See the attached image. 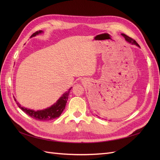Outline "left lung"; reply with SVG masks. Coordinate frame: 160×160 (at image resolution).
<instances>
[{"label":"left lung","instance_id":"obj_1","mask_svg":"<svg viewBox=\"0 0 160 160\" xmlns=\"http://www.w3.org/2000/svg\"><path fill=\"white\" fill-rule=\"evenodd\" d=\"M122 35L125 37V39L128 42H130V43H132V44H133V45H137V46L139 47V45L138 44V42H137L136 41H135L134 39H133L132 38H131V37H128V35H125V34H122Z\"/></svg>","mask_w":160,"mask_h":160}]
</instances>
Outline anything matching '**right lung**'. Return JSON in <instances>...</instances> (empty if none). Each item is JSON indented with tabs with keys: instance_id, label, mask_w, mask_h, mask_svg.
<instances>
[{
	"instance_id": "right-lung-1",
	"label": "right lung",
	"mask_w": 160,
	"mask_h": 160,
	"mask_svg": "<svg viewBox=\"0 0 160 160\" xmlns=\"http://www.w3.org/2000/svg\"><path fill=\"white\" fill-rule=\"evenodd\" d=\"M42 32V31H38L34 32L31 37H35L37 35H38L39 33H41ZM71 89V88L67 91L66 93H65L63 95H62V96L61 97V98L59 99V100H58L54 105H52L51 107L43 110L35 111L32 109L22 108L18 103H17L18 105L19 108H21L26 114H27L28 116H30V117H31L33 119L38 120V121L52 120L59 118L61 115L62 111H63V110L65 109L67 101L68 100L69 95ZM14 101H16L15 99H14Z\"/></svg>"
}]
</instances>
